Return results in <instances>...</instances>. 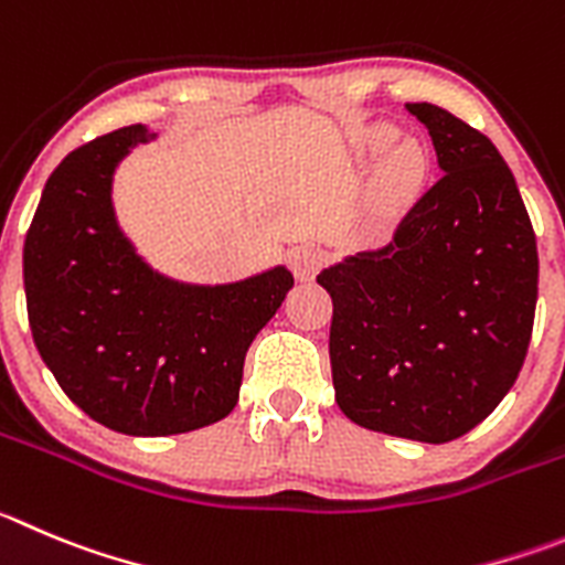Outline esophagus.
Masks as SVG:
<instances>
[{"label": "esophagus", "instance_id": "obj_1", "mask_svg": "<svg viewBox=\"0 0 565 565\" xmlns=\"http://www.w3.org/2000/svg\"><path fill=\"white\" fill-rule=\"evenodd\" d=\"M320 265H323V256H320L318 247H295L292 253H289V267H292L295 278H300V281H312L315 273L320 270Z\"/></svg>", "mask_w": 565, "mask_h": 565}]
</instances>
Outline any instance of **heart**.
I'll use <instances>...</instances> for the list:
<instances>
[{
    "label": "heart",
    "mask_w": 565,
    "mask_h": 565,
    "mask_svg": "<svg viewBox=\"0 0 565 565\" xmlns=\"http://www.w3.org/2000/svg\"><path fill=\"white\" fill-rule=\"evenodd\" d=\"M393 141L390 130H376L373 134V147H387ZM420 172H424V158L413 145H404L387 158L384 163V186L395 194H404L418 183Z\"/></svg>",
    "instance_id": "b5f03b06"
}]
</instances>
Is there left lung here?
Instances as JSON below:
<instances>
[{
    "mask_svg": "<svg viewBox=\"0 0 565 565\" xmlns=\"http://www.w3.org/2000/svg\"><path fill=\"white\" fill-rule=\"evenodd\" d=\"M443 175L393 239L329 267V356L345 418L420 443L482 424L519 379L537 300V247L493 141L449 110L407 103Z\"/></svg>",
    "mask_w": 565,
    "mask_h": 565,
    "instance_id": "obj_1",
    "label": "left lung"
}]
</instances>
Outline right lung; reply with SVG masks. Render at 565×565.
I'll return each instance as SVG.
<instances>
[{
	"label": "right lung",
	"instance_id": "1",
	"mask_svg": "<svg viewBox=\"0 0 565 565\" xmlns=\"http://www.w3.org/2000/svg\"><path fill=\"white\" fill-rule=\"evenodd\" d=\"M150 139L130 125L57 163L24 239V295L33 342L63 393L108 429L163 437L236 407L247 348L292 273L276 267L225 287L152 273L110 205L116 163Z\"/></svg>",
	"mask_w": 565,
	"mask_h": 565
}]
</instances>
